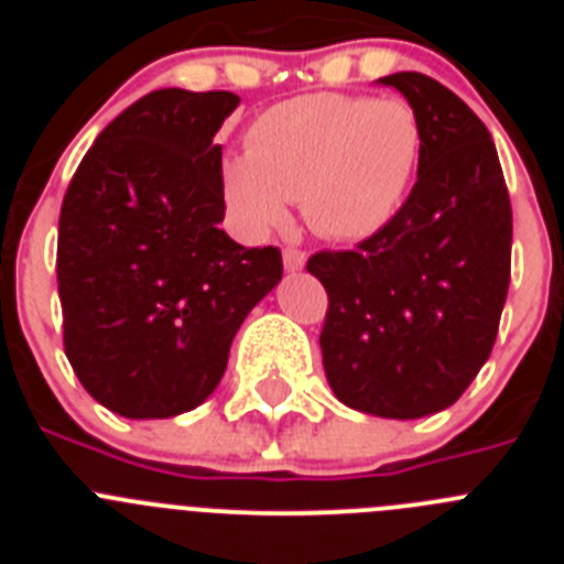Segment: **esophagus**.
I'll return each mask as SVG.
<instances>
[{
    "label": "esophagus",
    "instance_id": "obj_1",
    "mask_svg": "<svg viewBox=\"0 0 564 564\" xmlns=\"http://www.w3.org/2000/svg\"><path fill=\"white\" fill-rule=\"evenodd\" d=\"M282 259H285V271H302L307 257H305V251H299V248H285Z\"/></svg>",
    "mask_w": 564,
    "mask_h": 564
}]
</instances>
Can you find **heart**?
<instances>
[{"label":"heart","instance_id":"b5f03b06","mask_svg":"<svg viewBox=\"0 0 564 564\" xmlns=\"http://www.w3.org/2000/svg\"><path fill=\"white\" fill-rule=\"evenodd\" d=\"M421 149L410 101L316 93L259 115L246 154L223 172V192L248 234L285 226L291 200H302L313 231L361 239L403 206Z\"/></svg>","mask_w":564,"mask_h":564}]
</instances>
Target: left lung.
Here are the masks:
<instances>
[{"instance_id":"8db88e82","label":"left lung","mask_w":564,"mask_h":564,"mask_svg":"<svg viewBox=\"0 0 564 564\" xmlns=\"http://www.w3.org/2000/svg\"><path fill=\"white\" fill-rule=\"evenodd\" d=\"M423 127L417 181L381 231L352 251H318L322 361L350 410L432 415L457 401L491 356L511 282V200L486 123L423 73L378 78Z\"/></svg>"}]
</instances>
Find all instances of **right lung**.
I'll use <instances>...</instances> for the list:
<instances>
[{
    "mask_svg": "<svg viewBox=\"0 0 564 564\" xmlns=\"http://www.w3.org/2000/svg\"><path fill=\"white\" fill-rule=\"evenodd\" d=\"M239 98L154 89L78 163L58 217L67 352L84 390L123 417H172L220 383L239 325L282 279L279 248L220 228L223 147Z\"/></svg>",
    "mask_w": 564,
    "mask_h": 564,
    "instance_id": "1",
    "label": "right lung"
}]
</instances>
